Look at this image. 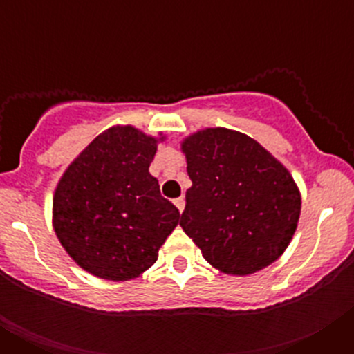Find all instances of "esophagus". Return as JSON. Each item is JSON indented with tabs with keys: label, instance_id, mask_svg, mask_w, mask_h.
I'll use <instances>...</instances> for the list:
<instances>
[{
	"label": "esophagus",
	"instance_id": "34e87169",
	"mask_svg": "<svg viewBox=\"0 0 354 354\" xmlns=\"http://www.w3.org/2000/svg\"><path fill=\"white\" fill-rule=\"evenodd\" d=\"M175 207L179 209V212H183L184 211V205H186V200L183 198V196H180V198H175Z\"/></svg>",
	"mask_w": 354,
	"mask_h": 354
}]
</instances>
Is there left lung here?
I'll return each mask as SVG.
<instances>
[{
	"label": "left lung",
	"mask_w": 354,
	"mask_h": 354,
	"mask_svg": "<svg viewBox=\"0 0 354 354\" xmlns=\"http://www.w3.org/2000/svg\"><path fill=\"white\" fill-rule=\"evenodd\" d=\"M187 175L180 227L205 261L252 274L277 261L298 227L301 196L283 167L255 140L216 127L184 140Z\"/></svg>",
	"instance_id": "obj_1"
}]
</instances>
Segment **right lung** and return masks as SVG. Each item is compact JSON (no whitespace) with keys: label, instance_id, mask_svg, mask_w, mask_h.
<instances>
[{"label":"right lung","instance_id":"obj_1","mask_svg":"<svg viewBox=\"0 0 354 354\" xmlns=\"http://www.w3.org/2000/svg\"><path fill=\"white\" fill-rule=\"evenodd\" d=\"M156 150V138L117 126L65 170L53 198V223L65 252L84 271L124 282L158 261L180 214L149 174Z\"/></svg>","mask_w":354,"mask_h":354}]
</instances>
